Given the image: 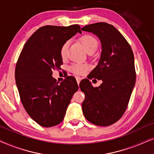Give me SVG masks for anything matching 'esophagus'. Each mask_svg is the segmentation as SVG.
<instances>
[{
  "label": "esophagus",
  "mask_w": 154,
  "mask_h": 154,
  "mask_svg": "<svg viewBox=\"0 0 154 154\" xmlns=\"http://www.w3.org/2000/svg\"><path fill=\"white\" fill-rule=\"evenodd\" d=\"M76 80H77V84H78V85H79V82H80V81H81V77H76Z\"/></svg>",
  "instance_id": "obj_1"
}]
</instances>
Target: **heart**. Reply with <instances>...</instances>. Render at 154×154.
<instances>
[{"instance_id":"b5f03b06","label":"heart","mask_w":154,"mask_h":154,"mask_svg":"<svg viewBox=\"0 0 154 154\" xmlns=\"http://www.w3.org/2000/svg\"><path fill=\"white\" fill-rule=\"evenodd\" d=\"M80 42L84 48L88 53H94L98 48V41L95 37L91 35H84L80 38ZM69 46V42H66L61 46L60 54L62 59H65L67 56V48ZM88 66L85 64H73L72 65L69 69L72 72L76 75H82L87 71Z\"/></svg>"}]
</instances>
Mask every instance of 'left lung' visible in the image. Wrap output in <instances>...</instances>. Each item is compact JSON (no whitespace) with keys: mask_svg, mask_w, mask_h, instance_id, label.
I'll return each mask as SVG.
<instances>
[{"mask_svg":"<svg viewBox=\"0 0 154 154\" xmlns=\"http://www.w3.org/2000/svg\"><path fill=\"white\" fill-rule=\"evenodd\" d=\"M99 38L102 51L97 66L88 79L79 84L85 94L82 106L84 116L92 124L108 126L124 114L128 106L136 81L134 58L129 43L111 24L98 22L82 28ZM94 78L103 82L94 88L89 79Z\"/></svg>","mask_w":154,"mask_h":154,"instance_id":"8db88e82","label":"left lung"}]
</instances>
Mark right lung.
<instances>
[{"instance_id":"1","label":"right lung","mask_w":154,"mask_h":154,"mask_svg":"<svg viewBox=\"0 0 154 154\" xmlns=\"http://www.w3.org/2000/svg\"><path fill=\"white\" fill-rule=\"evenodd\" d=\"M77 32L78 24L46 25L36 31L25 43L15 67L20 97L29 116L39 125L60 124L73 94L78 90L75 77L69 76L59 84L52 77L60 69L61 46Z\"/></svg>"}]
</instances>
